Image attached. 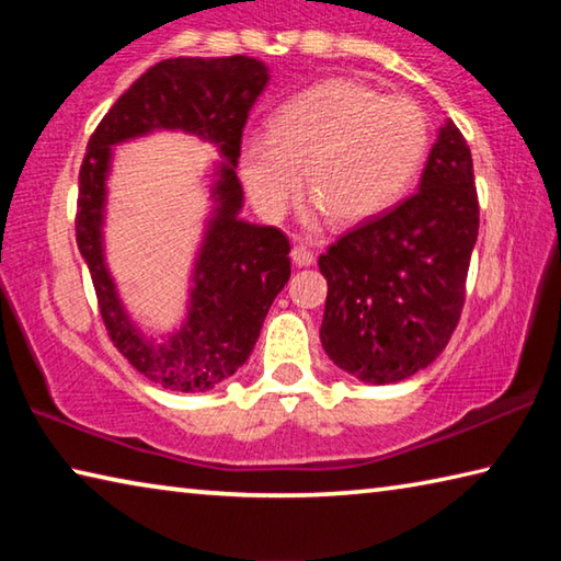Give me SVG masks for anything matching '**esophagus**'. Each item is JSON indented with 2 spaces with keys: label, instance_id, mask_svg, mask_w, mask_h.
Instances as JSON below:
<instances>
[{
  "label": "esophagus",
  "instance_id": "obj_1",
  "mask_svg": "<svg viewBox=\"0 0 561 561\" xmlns=\"http://www.w3.org/2000/svg\"><path fill=\"white\" fill-rule=\"evenodd\" d=\"M291 262L297 264V267H309V264H314V252L309 250L307 244H294L291 247Z\"/></svg>",
  "mask_w": 561,
  "mask_h": 561
}]
</instances>
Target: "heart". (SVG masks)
Returning a JSON list of instances; mask_svg holds the SVG:
<instances>
[{
	"label": "heart",
	"mask_w": 561,
	"mask_h": 561,
	"mask_svg": "<svg viewBox=\"0 0 561 561\" xmlns=\"http://www.w3.org/2000/svg\"><path fill=\"white\" fill-rule=\"evenodd\" d=\"M428 123L417 103L329 79L284 103L270 133L242 144V180L264 215L279 217L304 185L314 210L360 222L398 201L421 168Z\"/></svg>",
	"instance_id": "heart-1"
}]
</instances>
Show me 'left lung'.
<instances>
[{"instance_id":"1","label":"left lung","mask_w":561,"mask_h":561,"mask_svg":"<svg viewBox=\"0 0 561 561\" xmlns=\"http://www.w3.org/2000/svg\"><path fill=\"white\" fill-rule=\"evenodd\" d=\"M478 227L472 156L448 121L421 190L319 257L329 282L319 336L329 358L368 383L403 381L433 364L462 314Z\"/></svg>"}]
</instances>
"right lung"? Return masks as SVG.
<instances>
[{"label": "right lung", "mask_w": 561, "mask_h": 561, "mask_svg": "<svg viewBox=\"0 0 561 561\" xmlns=\"http://www.w3.org/2000/svg\"><path fill=\"white\" fill-rule=\"evenodd\" d=\"M267 81V66L250 56L165 59L133 81L89 138L79 173L76 242L113 346L148 381L170 391L201 393L230 378L250 358L274 297L289 282V237L277 227L237 220L242 185L234 165L242 130ZM153 127L197 131L215 139L228 158L216 191L221 207L198 261L191 317L165 345L146 342L129 327L100 252L110 146Z\"/></svg>", "instance_id": "add662e5"}]
</instances>
